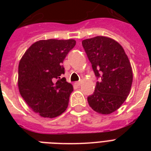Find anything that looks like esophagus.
<instances>
[{
    "label": "esophagus",
    "instance_id": "1",
    "mask_svg": "<svg viewBox=\"0 0 151 151\" xmlns=\"http://www.w3.org/2000/svg\"><path fill=\"white\" fill-rule=\"evenodd\" d=\"M75 85H76V86H79L81 85V82H75Z\"/></svg>",
    "mask_w": 151,
    "mask_h": 151
}]
</instances>
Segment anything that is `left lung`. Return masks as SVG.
I'll use <instances>...</instances> for the list:
<instances>
[{
    "label": "left lung",
    "mask_w": 151,
    "mask_h": 151,
    "mask_svg": "<svg viewBox=\"0 0 151 151\" xmlns=\"http://www.w3.org/2000/svg\"><path fill=\"white\" fill-rule=\"evenodd\" d=\"M97 79L95 91L87 97L90 107L108 115L116 111L129 94L133 71L129 60L120 43L104 36L82 40Z\"/></svg>",
    "instance_id": "obj_1"
}]
</instances>
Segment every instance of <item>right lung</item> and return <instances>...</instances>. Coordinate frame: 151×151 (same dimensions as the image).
Segmentation results:
<instances>
[{
	"label": "right lung",
	"mask_w": 151,
	"mask_h": 151,
	"mask_svg": "<svg viewBox=\"0 0 151 151\" xmlns=\"http://www.w3.org/2000/svg\"><path fill=\"white\" fill-rule=\"evenodd\" d=\"M75 44L74 40H40L22 57L18 65L19 92L41 116H58L68 107L73 88L62 78V63Z\"/></svg>",
	"instance_id": "right-lung-1"
}]
</instances>
